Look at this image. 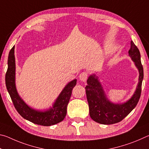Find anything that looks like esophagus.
I'll use <instances>...</instances> for the list:
<instances>
[{
    "instance_id": "esophagus-1",
    "label": "esophagus",
    "mask_w": 149,
    "mask_h": 149,
    "mask_svg": "<svg viewBox=\"0 0 149 149\" xmlns=\"http://www.w3.org/2000/svg\"><path fill=\"white\" fill-rule=\"evenodd\" d=\"M87 77H88V74L87 72H82L81 73L80 75H79V79L81 81L83 82H85L86 81V80L87 79Z\"/></svg>"
}]
</instances>
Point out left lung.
Returning <instances> with one entry per match:
<instances>
[{
	"mask_svg": "<svg viewBox=\"0 0 149 149\" xmlns=\"http://www.w3.org/2000/svg\"><path fill=\"white\" fill-rule=\"evenodd\" d=\"M129 56L139 70V83L134 94L127 102L114 104L108 99L99 77L91 75L85 87L87 99L89 107V115L95 122L104 125L120 122L134 109L140 99L143 79V68L141 62V54L138 48L132 41L128 51Z\"/></svg>",
	"mask_w": 149,
	"mask_h": 149,
	"instance_id": "1",
	"label": "left lung"
}]
</instances>
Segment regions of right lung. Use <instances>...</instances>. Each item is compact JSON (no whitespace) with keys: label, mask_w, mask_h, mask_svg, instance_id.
<instances>
[{"label":"right lung","mask_w":149,"mask_h":149,"mask_svg":"<svg viewBox=\"0 0 149 149\" xmlns=\"http://www.w3.org/2000/svg\"><path fill=\"white\" fill-rule=\"evenodd\" d=\"M15 74L16 63L14 46L8 54V69L5 76V82L6 89L17 112L24 119L35 124L43 126L56 124L64 119L67 113V106L71 97L72 90L76 85L77 79H74L65 85L54 103L52 108L42 112L33 109L21 99L16 90Z\"/></svg>","instance_id":"right-lung-1"}]
</instances>
